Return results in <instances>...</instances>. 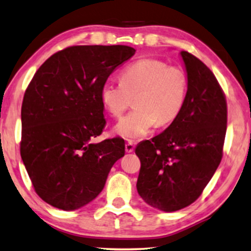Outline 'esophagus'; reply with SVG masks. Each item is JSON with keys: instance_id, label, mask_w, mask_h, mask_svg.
<instances>
[{"instance_id": "esophagus-1", "label": "esophagus", "mask_w": 251, "mask_h": 251, "mask_svg": "<svg viewBox=\"0 0 251 251\" xmlns=\"http://www.w3.org/2000/svg\"><path fill=\"white\" fill-rule=\"evenodd\" d=\"M134 148H135V145H134L133 142H127L126 145H125V150L127 153H130L134 151Z\"/></svg>"}]
</instances>
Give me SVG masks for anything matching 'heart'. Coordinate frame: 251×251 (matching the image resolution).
Here are the masks:
<instances>
[{"label": "heart", "instance_id": "b5f03b06", "mask_svg": "<svg viewBox=\"0 0 251 251\" xmlns=\"http://www.w3.org/2000/svg\"><path fill=\"white\" fill-rule=\"evenodd\" d=\"M188 75L184 69L156 58H142L122 72L121 82L107 81L100 90L104 108L121 118L135 97L136 109L115 127L116 133L129 141L147 136L156 124L175 122L185 106Z\"/></svg>", "mask_w": 251, "mask_h": 251}]
</instances>
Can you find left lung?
Segmentation results:
<instances>
[{"label": "left lung", "instance_id": "8db88e82", "mask_svg": "<svg viewBox=\"0 0 251 251\" xmlns=\"http://www.w3.org/2000/svg\"><path fill=\"white\" fill-rule=\"evenodd\" d=\"M188 92L180 115L151 141L141 142L137 192L145 203L164 212L188 206L201 195L223 156L226 99L211 70L181 51Z\"/></svg>", "mask_w": 251, "mask_h": 251}]
</instances>
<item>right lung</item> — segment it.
<instances>
[{"mask_svg": "<svg viewBox=\"0 0 251 251\" xmlns=\"http://www.w3.org/2000/svg\"><path fill=\"white\" fill-rule=\"evenodd\" d=\"M135 54L123 45L70 46L47 58L25 89L20 154L33 189L51 206L72 211L99 195L122 137L91 143L106 126L102 84Z\"/></svg>", "mask_w": 251, "mask_h": 251, "instance_id": "right-lung-1", "label": "right lung"}]
</instances>
